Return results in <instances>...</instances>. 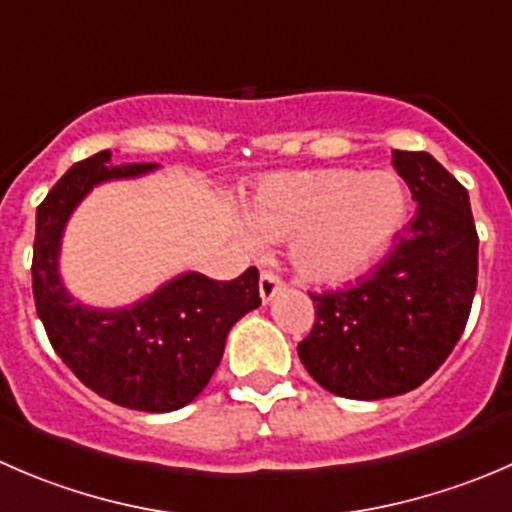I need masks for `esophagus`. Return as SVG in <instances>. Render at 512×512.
<instances>
[{"mask_svg": "<svg viewBox=\"0 0 512 512\" xmlns=\"http://www.w3.org/2000/svg\"><path fill=\"white\" fill-rule=\"evenodd\" d=\"M282 280L280 277L275 275V272H262L260 275V297H262V302H272V297L277 295V292L282 290Z\"/></svg>", "mask_w": 512, "mask_h": 512, "instance_id": "1", "label": "esophagus"}]
</instances>
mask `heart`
<instances>
[{"instance_id": "1", "label": "heart", "mask_w": 512, "mask_h": 512, "mask_svg": "<svg viewBox=\"0 0 512 512\" xmlns=\"http://www.w3.org/2000/svg\"><path fill=\"white\" fill-rule=\"evenodd\" d=\"M405 210L408 195L393 172L330 167L265 180L245 220L260 240H290V262L302 280L340 285L385 255Z\"/></svg>"}]
</instances>
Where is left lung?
<instances>
[{
  "instance_id": "obj_1",
  "label": "left lung",
  "mask_w": 512,
  "mask_h": 512,
  "mask_svg": "<svg viewBox=\"0 0 512 512\" xmlns=\"http://www.w3.org/2000/svg\"><path fill=\"white\" fill-rule=\"evenodd\" d=\"M418 202L393 250L352 287L312 292L315 325L297 345L332 395L395 398L423 385L453 352L478 287V232L468 190L428 152H393Z\"/></svg>"
}]
</instances>
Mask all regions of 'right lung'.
Wrapping results in <instances>:
<instances>
[{
	"instance_id": "1",
	"label": "right lung",
	"mask_w": 512,
	"mask_h": 512,
	"mask_svg": "<svg viewBox=\"0 0 512 512\" xmlns=\"http://www.w3.org/2000/svg\"><path fill=\"white\" fill-rule=\"evenodd\" d=\"M157 165H112L104 150L72 165L37 207L32 292L54 352L99 398L130 410L172 413L205 390L227 332L260 307V272L247 267L220 282L182 272L130 307L99 310L74 300L59 277V245L74 207L109 180L147 175Z\"/></svg>"
}]
</instances>
